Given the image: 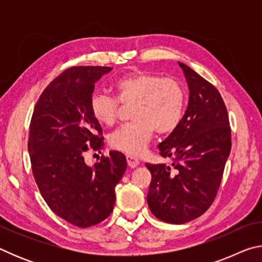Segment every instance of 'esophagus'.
<instances>
[{
    "mask_svg": "<svg viewBox=\"0 0 262 262\" xmlns=\"http://www.w3.org/2000/svg\"><path fill=\"white\" fill-rule=\"evenodd\" d=\"M126 159H127V164H128V166L129 167H132V168H134V167H136L137 165H139L140 164V162H139V159H136L135 157H133V156H130V155H128V156L126 157Z\"/></svg>",
    "mask_w": 262,
    "mask_h": 262,
    "instance_id": "34e87169",
    "label": "esophagus"
}]
</instances>
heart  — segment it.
Wrapping results in <instances>:
<instances>
[{"mask_svg":"<svg viewBox=\"0 0 262 262\" xmlns=\"http://www.w3.org/2000/svg\"><path fill=\"white\" fill-rule=\"evenodd\" d=\"M117 99L103 92H95L90 98V112L104 126L115 123L123 106H133L132 120L110 136V145L132 156L144 151L154 133L171 134L183 120L186 107V91L173 78L137 72L120 77L113 84Z\"/></svg>","mask_w":262,"mask_h":262,"instance_id":"1","label":"heart"}]
</instances>
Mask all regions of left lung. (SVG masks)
Masks as SVG:
<instances>
[{"label":"left lung","instance_id":"left-lung-1","mask_svg":"<svg viewBox=\"0 0 262 262\" xmlns=\"http://www.w3.org/2000/svg\"><path fill=\"white\" fill-rule=\"evenodd\" d=\"M189 90L180 125L158 145L171 165L145 164L151 173L148 206L158 220L183 224L198 219L215 200L231 151L227 107L211 83L178 62Z\"/></svg>","mask_w":262,"mask_h":262}]
</instances>
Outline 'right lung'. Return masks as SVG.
<instances>
[{
  "label": "right lung",
  "instance_id": "1",
  "mask_svg": "<svg viewBox=\"0 0 262 262\" xmlns=\"http://www.w3.org/2000/svg\"><path fill=\"white\" fill-rule=\"evenodd\" d=\"M111 70L94 66L64 70L43 90L31 119L28 148L41 196L57 216L79 228L107 219L115 186L127 168L125 155L119 151L101 156L94 166L84 161L89 149L100 152L104 147L90 98L95 83Z\"/></svg>",
  "mask_w": 262,
  "mask_h": 262
}]
</instances>
